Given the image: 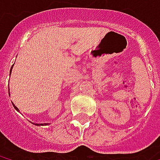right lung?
I'll return each instance as SVG.
<instances>
[{
    "instance_id": "1",
    "label": "right lung",
    "mask_w": 160,
    "mask_h": 160,
    "mask_svg": "<svg viewBox=\"0 0 160 160\" xmlns=\"http://www.w3.org/2000/svg\"><path fill=\"white\" fill-rule=\"evenodd\" d=\"M12 68H13V67H12ZM12 68H11V70H12ZM13 106H14V108H16V110H18V108H16V106H15V105H14V104H13ZM38 125H39V124H38ZM41 125H42V124H41Z\"/></svg>"
}]
</instances>
